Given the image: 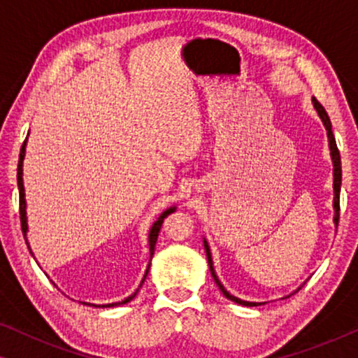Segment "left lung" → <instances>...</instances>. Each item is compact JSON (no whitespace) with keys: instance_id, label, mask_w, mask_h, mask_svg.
I'll list each match as a JSON object with an SVG mask.
<instances>
[{"instance_id":"8db88e82","label":"left lung","mask_w":358,"mask_h":358,"mask_svg":"<svg viewBox=\"0 0 358 358\" xmlns=\"http://www.w3.org/2000/svg\"><path fill=\"white\" fill-rule=\"evenodd\" d=\"M313 104H315V109L317 110V114H320L322 124H324L326 130H327V138H329V148H331V156H332V163H334V210H336V215H334V223L337 227V223H339V210H341V182H342V169H341V153L339 150H337V145H336V138H334V134H332V125H331V119L329 115H327V112L324 107L321 106V102L316 99V97H313ZM203 246H205V252H207V259H208V267H210V272H212V277L215 283H217L220 290L224 296L228 298V300H231L234 303H238V305H244V306H257L261 305V303H251V301H244V300H239V298L229 295V292L224 290V287L222 285V282L218 280L217 273H215V268H213V262H212V254H210V248H208V243L203 241ZM300 290V288H298Z\"/></svg>"}]
</instances>
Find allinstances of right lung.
Wrapping results in <instances>:
<instances>
[{"instance_id":"1","label":"right lung","mask_w":358,"mask_h":358,"mask_svg":"<svg viewBox=\"0 0 358 358\" xmlns=\"http://www.w3.org/2000/svg\"><path fill=\"white\" fill-rule=\"evenodd\" d=\"M24 153H26V141H24L22 143V146H21V153H19V163H17V187H19V215H21V228H22V234H24V239H26V233H27V220H26V199H24V185H22V159H24ZM176 210V207H173V208H169V210H166V212H163L161 213V217L158 218V222H155V224L153 227H151V231H150V254H151V257H153V254H155V246H156V239H158V234H159V229H161V224H163V222H164V218L168 217V215H171ZM26 243H27V239H26ZM27 248H29V243H27ZM29 251H31V249H29ZM32 254V252H31ZM150 264H151V261H150ZM148 268H150V266H148ZM148 268H146V272H145V277H143V280H141V283L145 282V278H146V275H148ZM141 283H140V287H141ZM138 292V290H136ZM136 292L134 293V295H130L129 298H125L124 301L122 303H129L130 300H134L135 298V295H136ZM86 305V303H85ZM115 305H119V303H109V305H102V306H115ZM92 306H96V305H92Z\"/></svg>"}]
</instances>
